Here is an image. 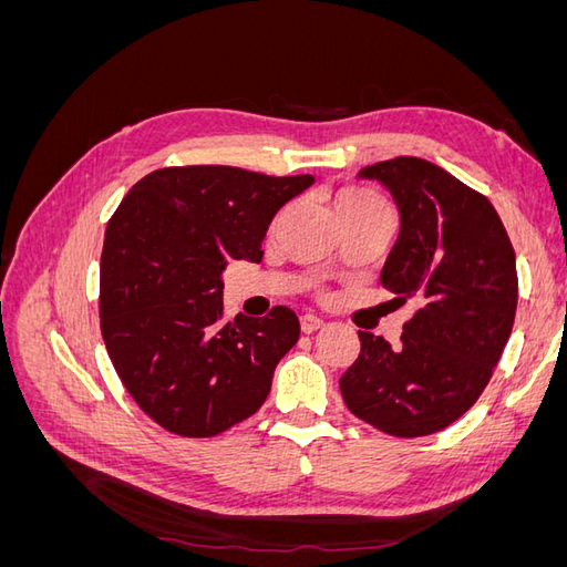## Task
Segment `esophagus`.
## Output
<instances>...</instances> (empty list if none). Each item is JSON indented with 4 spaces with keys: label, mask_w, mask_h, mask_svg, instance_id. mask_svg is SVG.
<instances>
[{
    "label": "esophagus",
    "mask_w": 567,
    "mask_h": 567,
    "mask_svg": "<svg viewBox=\"0 0 567 567\" xmlns=\"http://www.w3.org/2000/svg\"><path fill=\"white\" fill-rule=\"evenodd\" d=\"M321 326H323V321L319 317H315V315H302L300 317L302 333H315L317 329H321Z\"/></svg>",
    "instance_id": "esophagus-1"
}]
</instances>
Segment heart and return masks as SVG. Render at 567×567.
Here are the masks:
<instances>
[{
  "label": "heart",
  "instance_id": "1",
  "mask_svg": "<svg viewBox=\"0 0 567 567\" xmlns=\"http://www.w3.org/2000/svg\"><path fill=\"white\" fill-rule=\"evenodd\" d=\"M362 208H385L383 200L367 192V188H342L336 196V210H362Z\"/></svg>",
  "mask_w": 567,
  "mask_h": 567
}]
</instances>
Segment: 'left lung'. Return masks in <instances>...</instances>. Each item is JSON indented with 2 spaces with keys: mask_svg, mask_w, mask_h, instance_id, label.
<instances>
[{
  "mask_svg": "<svg viewBox=\"0 0 567 567\" xmlns=\"http://www.w3.org/2000/svg\"><path fill=\"white\" fill-rule=\"evenodd\" d=\"M359 177L381 182L398 205L381 284L416 312L400 348L359 331L362 350L340 392L388 435H431L466 414L492 379L516 319V252L492 203L435 163L400 156Z\"/></svg>",
  "mask_w": 567,
  "mask_h": 567,
  "instance_id": "1",
  "label": "left lung"
}]
</instances>
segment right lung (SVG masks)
Returning a JSON list of instances; mask_svg holds the SVG:
<instances>
[{
	"label": "right lung",
	"mask_w": 567,
	"mask_h": 567,
	"mask_svg": "<svg viewBox=\"0 0 567 567\" xmlns=\"http://www.w3.org/2000/svg\"><path fill=\"white\" fill-rule=\"evenodd\" d=\"M312 175L269 177L229 165L163 167L136 182L101 252V336L146 414L184 437H213L267 400L300 338L288 307L225 321L229 260H262V238Z\"/></svg>",
	"instance_id": "1"
}]
</instances>
